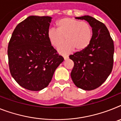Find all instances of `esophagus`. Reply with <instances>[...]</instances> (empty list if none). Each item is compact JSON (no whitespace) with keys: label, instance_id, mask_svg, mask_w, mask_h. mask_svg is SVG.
I'll list each match as a JSON object with an SVG mask.
<instances>
[{"label":"esophagus","instance_id":"esophagus-1","mask_svg":"<svg viewBox=\"0 0 121 121\" xmlns=\"http://www.w3.org/2000/svg\"><path fill=\"white\" fill-rule=\"evenodd\" d=\"M63 58H64V59H65V60H66V59L68 58V56L66 55H64Z\"/></svg>","mask_w":121,"mask_h":121}]
</instances>
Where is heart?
<instances>
[{"label":"heart","mask_w":121,"mask_h":121,"mask_svg":"<svg viewBox=\"0 0 121 121\" xmlns=\"http://www.w3.org/2000/svg\"><path fill=\"white\" fill-rule=\"evenodd\" d=\"M57 30L52 28L48 31L50 42L55 48L63 45L65 39L66 43L59 49L61 53H68L75 49H86L91 42L93 35L92 27L85 21L72 18H64L56 23Z\"/></svg>","instance_id":"1"}]
</instances>
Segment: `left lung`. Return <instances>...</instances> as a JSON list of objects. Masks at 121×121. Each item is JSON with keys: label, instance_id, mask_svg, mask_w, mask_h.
<instances>
[{"label": "left lung", "instance_id": "1", "mask_svg": "<svg viewBox=\"0 0 121 121\" xmlns=\"http://www.w3.org/2000/svg\"><path fill=\"white\" fill-rule=\"evenodd\" d=\"M76 18L87 21L92 28L93 35L86 49L69 55L74 62L71 77L78 88L94 90L106 81L112 71L114 43L103 23L88 15Z\"/></svg>", "mask_w": 121, "mask_h": 121}]
</instances>
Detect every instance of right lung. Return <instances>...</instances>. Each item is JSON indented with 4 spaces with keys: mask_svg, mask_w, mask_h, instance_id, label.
Here are the masks:
<instances>
[{
    "mask_svg": "<svg viewBox=\"0 0 121 121\" xmlns=\"http://www.w3.org/2000/svg\"><path fill=\"white\" fill-rule=\"evenodd\" d=\"M50 17L30 16L14 29L8 45L11 75L20 86L39 91L48 86L63 61L50 42Z\"/></svg>",
    "mask_w": 121,
    "mask_h": 121,
    "instance_id": "right-lung-1",
    "label": "right lung"
}]
</instances>
